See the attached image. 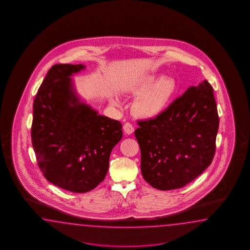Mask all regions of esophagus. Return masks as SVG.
<instances>
[{
	"label": "esophagus",
	"instance_id": "esophagus-1",
	"mask_svg": "<svg viewBox=\"0 0 250 250\" xmlns=\"http://www.w3.org/2000/svg\"><path fill=\"white\" fill-rule=\"evenodd\" d=\"M123 129L127 135H130L134 132V126L130 123H126L123 125Z\"/></svg>",
	"mask_w": 250,
	"mask_h": 250
}]
</instances>
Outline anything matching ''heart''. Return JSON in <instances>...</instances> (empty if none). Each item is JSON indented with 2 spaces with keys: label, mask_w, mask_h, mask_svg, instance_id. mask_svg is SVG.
Wrapping results in <instances>:
<instances>
[{
  "label": "heart",
  "mask_w": 250,
  "mask_h": 250,
  "mask_svg": "<svg viewBox=\"0 0 250 250\" xmlns=\"http://www.w3.org/2000/svg\"><path fill=\"white\" fill-rule=\"evenodd\" d=\"M154 78L144 80L138 88V96L134 103V111L142 117H154L160 114L170 104L176 90L175 82L170 78H161L156 82ZM156 82L154 83V81ZM118 104L117 99L112 100Z\"/></svg>",
  "instance_id": "1"
}]
</instances>
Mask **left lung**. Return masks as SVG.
I'll use <instances>...</instances> for the list:
<instances>
[{"mask_svg": "<svg viewBox=\"0 0 250 250\" xmlns=\"http://www.w3.org/2000/svg\"><path fill=\"white\" fill-rule=\"evenodd\" d=\"M135 130L145 181L160 190L186 186L211 165L219 127L216 102L208 80L188 90Z\"/></svg>", "mask_w": 250, "mask_h": 250, "instance_id": "obj_1", "label": "left lung"}]
</instances>
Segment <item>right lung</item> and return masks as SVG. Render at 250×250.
<instances>
[{"label":"right lung","instance_id":"1","mask_svg":"<svg viewBox=\"0 0 250 250\" xmlns=\"http://www.w3.org/2000/svg\"><path fill=\"white\" fill-rule=\"evenodd\" d=\"M81 64H55L33 104L31 138L44 178L62 189L85 193L104 180L112 148L123 138V124L98 115L80 103L69 76Z\"/></svg>","mask_w":250,"mask_h":250}]
</instances>
